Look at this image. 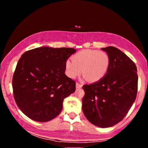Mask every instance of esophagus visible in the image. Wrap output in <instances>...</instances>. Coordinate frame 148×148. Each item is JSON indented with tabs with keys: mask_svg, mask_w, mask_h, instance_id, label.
<instances>
[{
	"mask_svg": "<svg viewBox=\"0 0 148 148\" xmlns=\"http://www.w3.org/2000/svg\"><path fill=\"white\" fill-rule=\"evenodd\" d=\"M76 88L77 89H80V88H82V85L79 84V83H76Z\"/></svg>",
	"mask_w": 148,
	"mask_h": 148,
	"instance_id": "34e87169",
	"label": "esophagus"
}]
</instances>
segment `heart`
Returning <instances> with one entry per match:
<instances>
[{
  "instance_id": "heart-1",
  "label": "heart",
  "mask_w": 148,
  "mask_h": 148,
  "mask_svg": "<svg viewBox=\"0 0 148 148\" xmlns=\"http://www.w3.org/2000/svg\"><path fill=\"white\" fill-rule=\"evenodd\" d=\"M72 60L67 59L64 62L66 76L74 79L82 72L84 76L91 82H98L103 78L108 71L110 62L106 52L92 49L77 52L72 57Z\"/></svg>"
}]
</instances>
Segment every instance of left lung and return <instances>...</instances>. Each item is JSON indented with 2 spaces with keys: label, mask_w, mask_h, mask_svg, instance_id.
Instances as JSON below:
<instances>
[{
  "label": "left lung",
  "mask_w": 148,
  "mask_h": 148,
  "mask_svg": "<svg viewBox=\"0 0 148 148\" xmlns=\"http://www.w3.org/2000/svg\"><path fill=\"white\" fill-rule=\"evenodd\" d=\"M102 49L110 57L108 71L101 80L83 86L82 110L90 123L107 128L121 121L134 103L138 75L134 62L121 50L113 46Z\"/></svg>",
  "instance_id": "obj_1"
}]
</instances>
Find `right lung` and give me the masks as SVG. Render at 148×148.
<instances>
[{
    "instance_id": "right-lung-1",
    "label": "right lung",
    "mask_w": 148,
    "mask_h": 148,
    "mask_svg": "<svg viewBox=\"0 0 148 148\" xmlns=\"http://www.w3.org/2000/svg\"><path fill=\"white\" fill-rule=\"evenodd\" d=\"M76 50L37 47L22 55L15 70L12 87L16 104L34 121L46 122L61 113L64 99L76 90L64 74V62Z\"/></svg>"
}]
</instances>
